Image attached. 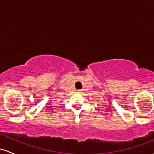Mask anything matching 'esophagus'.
I'll list each match as a JSON object with an SVG mask.
<instances>
[{
  "label": "esophagus",
  "mask_w": 154,
  "mask_h": 154,
  "mask_svg": "<svg viewBox=\"0 0 154 154\" xmlns=\"http://www.w3.org/2000/svg\"><path fill=\"white\" fill-rule=\"evenodd\" d=\"M78 92H82V90H78Z\"/></svg>",
  "instance_id": "obj_1"
}]
</instances>
